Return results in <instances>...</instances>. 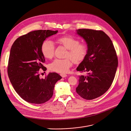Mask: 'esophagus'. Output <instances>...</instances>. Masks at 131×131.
Here are the masks:
<instances>
[{"instance_id": "esophagus-1", "label": "esophagus", "mask_w": 131, "mask_h": 131, "mask_svg": "<svg viewBox=\"0 0 131 131\" xmlns=\"http://www.w3.org/2000/svg\"><path fill=\"white\" fill-rule=\"evenodd\" d=\"M61 76L63 78H64V77H66L67 76V75L64 74H61Z\"/></svg>"}]
</instances>
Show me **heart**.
I'll list each match as a JSON object with an SVG mask.
<instances>
[{
	"label": "heart",
	"instance_id": "1",
	"mask_svg": "<svg viewBox=\"0 0 131 131\" xmlns=\"http://www.w3.org/2000/svg\"><path fill=\"white\" fill-rule=\"evenodd\" d=\"M56 42L63 46L67 50L66 52L65 59H56L50 64L49 69L58 73H66L72 65V62L74 63H79L84 60L87 52V45L72 37L63 36L58 38ZM42 53L46 58L51 59L53 57L55 52L54 43L50 40H45L41 46ZM70 58L69 59V57Z\"/></svg>",
	"mask_w": 131,
	"mask_h": 131
}]
</instances>
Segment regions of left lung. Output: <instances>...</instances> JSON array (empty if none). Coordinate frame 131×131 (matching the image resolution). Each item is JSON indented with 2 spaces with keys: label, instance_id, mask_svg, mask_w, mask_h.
I'll return each mask as SVG.
<instances>
[{
  "label": "left lung",
  "instance_id": "obj_1",
  "mask_svg": "<svg viewBox=\"0 0 131 131\" xmlns=\"http://www.w3.org/2000/svg\"><path fill=\"white\" fill-rule=\"evenodd\" d=\"M77 34L86 41L87 54L77 68V71L87 72L79 76L76 92L86 100L96 99L111 87L116 71L118 59L113 43L101 30L80 29Z\"/></svg>",
  "mask_w": 131,
  "mask_h": 131
}]
</instances>
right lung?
Segmentation results:
<instances>
[{
  "label": "right lung",
  "instance_id": "right-lung-1",
  "mask_svg": "<svg viewBox=\"0 0 131 131\" xmlns=\"http://www.w3.org/2000/svg\"><path fill=\"white\" fill-rule=\"evenodd\" d=\"M57 31L39 30L19 37L11 46L7 72L10 81L16 92L26 101L42 104L53 96L56 82L62 77L50 73L44 79L40 77V69L45 72V62L41 46L46 38Z\"/></svg>",
  "mask_w": 131,
  "mask_h": 131
}]
</instances>
